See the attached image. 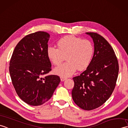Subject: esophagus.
Segmentation results:
<instances>
[{
  "label": "esophagus",
  "mask_w": 128,
  "mask_h": 128,
  "mask_svg": "<svg viewBox=\"0 0 128 128\" xmlns=\"http://www.w3.org/2000/svg\"><path fill=\"white\" fill-rule=\"evenodd\" d=\"M66 79V78H64V77H60V80L62 81H64Z\"/></svg>",
  "instance_id": "34e87169"
}]
</instances>
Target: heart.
<instances>
[{
  "instance_id": "b5f03b06",
  "label": "heart",
  "mask_w": 128,
  "mask_h": 128,
  "mask_svg": "<svg viewBox=\"0 0 128 128\" xmlns=\"http://www.w3.org/2000/svg\"><path fill=\"white\" fill-rule=\"evenodd\" d=\"M58 48L49 46L47 55L49 60L56 65L62 63L66 56L67 61L56 67L54 71L62 77H69L78 69L84 70L90 64L94 54V47L90 40H82L73 35H67L57 42Z\"/></svg>"
}]
</instances>
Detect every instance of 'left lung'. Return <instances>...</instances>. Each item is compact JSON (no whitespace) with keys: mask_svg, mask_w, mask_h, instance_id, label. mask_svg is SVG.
<instances>
[{"mask_svg":"<svg viewBox=\"0 0 128 128\" xmlns=\"http://www.w3.org/2000/svg\"><path fill=\"white\" fill-rule=\"evenodd\" d=\"M93 38L94 55L84 71L73 78L72 97L76 104L84 110H92L104 104L116 86L119 65L112 47L96 32H86Z\"/></svg>","mask_w":128,"mask_h":128,"instance_id":"1","label":"left lung"}]
</instances>
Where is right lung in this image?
<instances>
[{"label": "right lung", "mask_w": 128, "mask_h": 128, "mask_svg": "<svg viewBox=\"0 0 128 128\" xmlns=\"http://www.w3.org/2000/svg\"><path fill=\"white\" fill-rule=\"evenodd\" d=\"M50 34L37 32L17 44L10 61L12 83L18 96L32 106H39L53 96L60 82L57 75L43 76L51 71L47 55Z\"/></svg>", "instance_id": "add662e5"}]
</instances>
